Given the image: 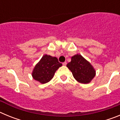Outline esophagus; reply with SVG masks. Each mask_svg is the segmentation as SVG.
Segmentation results:
<instances>
[{"instance_id": "esophagus-1", "label": "esophagus", "mask_w": 120, "mask_h": 120, "mask_svg": "<svg viewBox=\"0 0 120 120\" xmlns=\"http://www.w3.org/2000/svg\"><path fill=\"white\" fill-rule=\"evenodd\" d=\"M62 65H64V66H65V65H67V62H63V63H62Z\"/></svg>"}]
</instances>
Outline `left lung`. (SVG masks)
Masks as SVG:
<instances>
[{
  "label": "left lung",
  "instance_id": "left-lung-1",
  "mask_svg": "<svg viewBox=\"0 0 120 120\" xmlns=\"http://www.w3.org/2000/svg\"><path fill=\"white\" fill-rule=\"evenodd\" d=\"M67 67L72 72L74 78L80 83H90L96 76V70L93 65L80 54L72 56Z\"/></svg>",
  "mask_w": 120,
  "mask_h": 120
}]
</instances>
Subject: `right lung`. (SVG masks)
<instances>
[{"label":"right lung","mask_w":120,"mask_h":120,"mask_svg":"<svg viewBox=\"0 0 120 120\" xmlns=\"http://www.w3.org/2000/svg\"><path fill=\"white\" fill-rule=\"evenodd\" d=\"M62 65L58 58L45 54L34 68L32 76L40 83H46L52 80L56 71Z\"/></svg>","instance_id":"right-lung-1"}]
</instances>
